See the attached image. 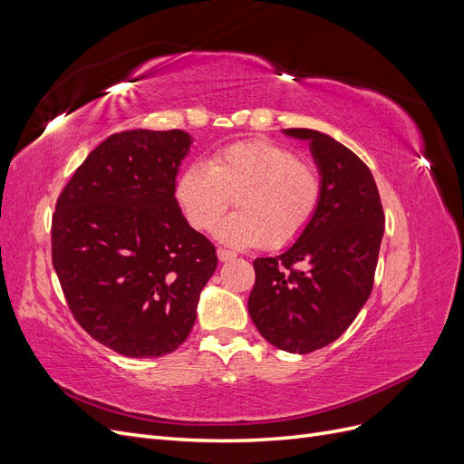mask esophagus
<instances>
[{
    "label": "esophagus",
    "mask_w": 464,
    "mask_h": 464,
    "mask_svg": "<svg viewBox=\"0 0 464 464\" xmlns=\"http://www.w3.org/2000/svg\"><path fill=\"white\" fill-rule=\"evenodd\" d=\"M217 256H218V261H222V263H227V261H232L234 257H236V254H232V251H228V249H217Z\"/></svg>",
    "instance_id": "34e87169"
}]
</instances>
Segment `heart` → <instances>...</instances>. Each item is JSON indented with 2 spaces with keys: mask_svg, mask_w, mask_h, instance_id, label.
<instances>
[{
  "mask_svg": "<svg viewBox=\"0 0 464 464\" xmlns=\"http://www.w3.org/2000/svg\"><path fill=\"white\" fill-rule=\"evenodd\" d=\"M321 193L317 168L269 139L224 147L207 166L188 164L174 181V199L195 230L213 228L234 201L237 213L215 230L230 247L288 246L312 222Z\"/></svg>",
  "mask_w": 464,
  "mask_h": 464,
  "instance_id": "b5f03b06",
  "label": "heart"
}]
</instances>
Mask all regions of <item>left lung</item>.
Listing matches in <instances>:
<instances>
[{"mask_svg":"<svg viewBox=\"0 0 464 464\" xmlns=\"http://www.w3.org/2000/svg\"><path fill=\"white\" fill-rule=\"evenodd\" d=\"M283 133L310 143L323 193L296 242L254 261L247 310L265 341L307 354L339 339L368 302L385 215L370 168L353 150L315 130Z\"/></svg>","mask_w":464,"mask_h":464,"instance_id":"obj_1","label":"left lung"}]
</instances>
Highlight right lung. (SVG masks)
Returning <instances> with one entry per match:
<instances>
[{
    "instance_id": "right-lung-1",
    "label": "right lung",
    "mask_w": 464,
    "mask_h": 464,
    "mask_svg": "<svg viewBox=\"0 0 464 464\" xmlns=\"http://www.w3.org/2000/svg\"><path fill=\"white\" fill-rule=\"evenodd\" d=\"M193 139L181 130L110 135L67 181L52 218V263L73 317L130 358L170 354L198 319L215 246L174 199Z\"/></svg>"
}]
</instances>
